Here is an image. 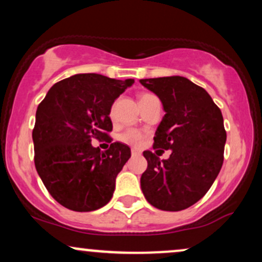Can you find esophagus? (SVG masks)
Instances as JSON below:
<instances>
[{
  "label": "esophagus",
  "instance_id": "1",
  "mask_svg": "<svg viewBox=\"0 0 262 262\" xmlns=\"http://www.w3.org/2000/svg\"><path fill=\"white\" fill-rule=\"evenodd\" d=\"M141 152L138 149H132V156H139Z\"/></svg>",
  "mask_w": 262,
  "mask_h": 262
}]
</instances>
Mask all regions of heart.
<instances>
[{
  "mask_svg": "<svg viewBox=\"0 0 262 262\" xmlns=\"http://www.w3.org/2000/svg\"><path fill=\"white\" fill-rule=\"evenodd\" d=\"M151 97H154V95H151V93H141L140 97H139V103L143 101L149 100V98H151ZM118 138L122 143L128 144V145L138 146L143 143L144 134L141 133V132L137 130V129L129 128V129H127V130H124L123 133L119 134Z\"/></svg>",
  "mask_w": 262,
  "mask_h": 262,
  "instance_id": "1",
  "label": "heart"
}]
</instances>
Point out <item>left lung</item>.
I'll return each instance as SVG.
<instances>
[{"label":"left lung","instance_id":"1","mask_svg":"<svg viewBox=\"0 0 262 262\" xmlns=\"http://www.w3.org/2000/svg\"><path fill=\"white\" fill-rule=\"evenodd\" d=\"M160 98L166 114L158 127L152 148L171 150L160 160L146 150L148 167L141 191L155 208L177 212L208 192L224 160L227 132L223 116L206 90L182 76L140 80Z\"/></svg>","mask_w":262,"mask_h":262}]
</instances>
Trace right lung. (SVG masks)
<instances>
[{"label":"right lung","instance_id":"add662e5","mask_svg":"<svg viewBox=\"0 0 262 262\" xmlns=\"http://www.w3.org/2000/svg\"><path fill=\"white\" fill-rule=\"evenodd\" d=\"M133 82L77 74L56 82L39 103L32 134L35 169L48 192L65 208L91 212L112 198L130 148L116 141L101 151L91 140L112 141L111 107Z\"/></svg>","mask_w":262,"mask_h":262}]
</instances>
